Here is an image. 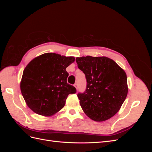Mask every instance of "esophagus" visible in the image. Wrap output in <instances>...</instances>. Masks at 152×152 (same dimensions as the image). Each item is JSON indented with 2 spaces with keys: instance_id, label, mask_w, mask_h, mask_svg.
<instances>
[{
  "instance_id": "1",
  "label": "esophagus",
  "mask_w": 152,
  "mask_h": 152,
  "mask_svg": "<svg viewBox=\"0 0 152 152\" xmlns=\"http://www.w3.org/2000/svg\"><path fill=\"white\" fill-rule=\"evenodd\" d=\"M74 87H75V88H76V89L77 90V89H78V85H77V84H74Z\"/></svg>"
}]
</instances>
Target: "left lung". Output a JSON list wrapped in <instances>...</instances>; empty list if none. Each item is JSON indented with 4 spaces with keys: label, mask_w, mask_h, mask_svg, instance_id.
Returning <instances> with one entry per match:
<instances>
[{
    "label": "left lung",
    "mask_w": 152,
    "mask_h": 152,
    "mask_svg": "<svg viewBox=\"0 0 152 152\" xmlns=\"http://www.w3.org/2000/svg\"><path fill=\"white\" fill-rule=\"evenodd\" d=\"M76 62L87 81L84 93L77 94L83 111L96 122L112 117L127 97L126 72L112 59L104 56L77 58Z\"/></svg>",
    "instance_id": "1"
}]
</instances>
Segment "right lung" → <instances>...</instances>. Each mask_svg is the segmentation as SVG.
<instances>
[{"mask_svg":"<svg viewBox=\"0 0 152 152\" xmlns=\"http://www.w3.org/2000/svg\"><path fill=\"white\" fill-rule=\"evenodd\" d=\"M75 58L48 53L34 58L23 73L20 89L27 106L35 113L52 116L65 104L68 94L76 93L67 83L66 68Z\"/></svg>","mask_w":152,"mask_h":152,"instance_id":"right-lung-1","label":"right lung"}]
</instances>
